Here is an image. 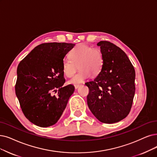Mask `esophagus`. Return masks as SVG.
Wrapping results in <instances>:
<instances>
[{
    "mask_svg": "<svg viewBox=\"0 0 157 157\" xmlns=\"http://www.w3.org/2000/svg\"><path fill=\"white\" fill-rule=\"evenodd\" d=\"M79 87H80V85H79V84H77V85H75V90L78 89Z\"/></svg>",
    "mask_w": 157,
    "mask_h": 157,
    "instance_id": "obj_1",
    "label": "esophagus"
}]
</instances>
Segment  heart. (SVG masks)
Listing matches in <instances>:
<instances>
[{
  "label": "heart",
  "instance_id": "heart-1",
  "mask_svg": "<svg viewBox=\"0 0 157 157\" xmlns=\"http://www.w3.org/2000/svg\"><path fill=\"white\" fill-rule=\"evenodd\" d=\"M70 59L62 62V71L67 77H71L77 71L78 66L80 71L69 80V83L77 85L90 77L91 75H97L104 65V55L101 49L93 48L86 44H78L70 53Z\"/></svg>",
  "mask_w": 157,
  "mask_h": 157
}]
</instances>
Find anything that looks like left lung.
Returning a JSON list of instances; mask_svg holds the SVG:
<instances>
[{"label":"left lung","instance_id":"1","mask_svg":"<svg viewBox=\"0 0 157 157\" xmlns=\"http://www.w3.org/2000/svg\"><path fill=\"white\" fill-rule=\"evenodd\" d=\"M97 45L104 55V65L97 77L85 84L90 90L87 102L99 121L113 124L129 113L135 92V71L120 48L108 41Z\"/></svg>","mask_w":157,"mask_h":157}]
</instances>
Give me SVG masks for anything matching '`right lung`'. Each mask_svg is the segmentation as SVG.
Here are the masks:
<instances>
[{"label":"right lung","mask_w":157,"mask_h":157,"mask_svg":"<svg viewBox=\"0 0 157 157\" xmlns=\"http://www.w3.org/2000/svg\"><path fill=\"white\" fill-rule=\"evenodd\" d=\"M75 44L43 43L35 47L17 67L15 93L24 116L36 126L57 122L75 87H63L62 62ZM57 92V96L52 95Z\"/></svg>","instance_id":"add662e5"}]
</instances>
